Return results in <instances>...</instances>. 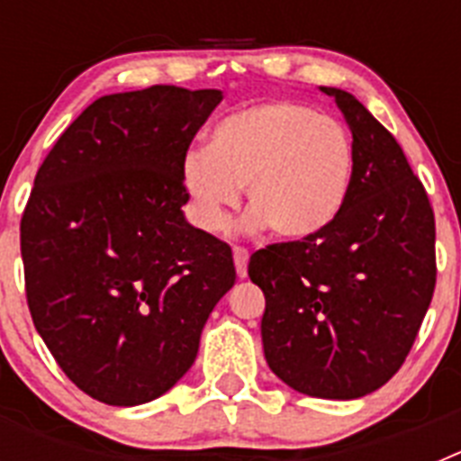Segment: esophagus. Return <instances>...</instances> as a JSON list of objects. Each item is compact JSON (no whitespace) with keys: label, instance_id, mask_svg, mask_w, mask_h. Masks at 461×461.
<instances>
[{"label":"esophagus","instance_id":"obj_1","mask_svg":"<svg viewBox=\"0 0 461 461\" xmlns=\"http://www.w3.org/2000/svg\"><path fill=\"white\" fill-rule=\"evenodd\" d=\"M233 260H235V270H238L240 279L247 276V266H249V251L244 247H235L233 249Z\"/></svg>","mask_w":461,"mask_h":461}]
</instances>
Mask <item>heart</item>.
Listing matches in <instances>:
<instances>
[{
	"mask_svg": "<svg viewBox=\"0 0 461 461\" xmlns=\"http://www.w3.org/2000/svg\"><path fill=\"white\" fill-rule=\"evenodd\" d=\"M191 219L207 233L226 228L244 186L254 226L291 242L323 235L341 217L356 180L351 133L319 110L270 101L223 117L207 149L182 157Z\"/></svg>",
	"mask_w": 461,
	"mask_h": 461,
	"instance_id": "heart-1",
	"label": "heart"
}]
</instances>
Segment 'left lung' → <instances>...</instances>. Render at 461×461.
<instances>
[{"mask_svg": "<svg viewBox=\"0 0 461 461\" xmlns=\"http://www.w3.org/2000/svg\"><path fill=\"white\" fill-rule=\"evenodd\" d=\"M321 92L351 129V198L319 238L256 251L249 276L266 295L260 337L272 372L309 397L357 399L409 356L437 284V230L393 133L353 94Z\"/></svg>", "mask_w": 461, "mask_h": 461, "instance_id": "8db88e82", "label": "left lung"}]
</instances>
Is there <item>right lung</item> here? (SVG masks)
I'll return each instance as SVG.
<instances>
[{
	"instance_id": "right-lung-1",
	"label": "right lung",
	"mask_w": 461,
	"mask_h": 461,
	"mask_svg": "<svg viewBox=\"0 0 461 461\" xmlns=\"http://www.w3.org/2000/svg\"><path fill=\"white\" fill-rule=\"evenodd\" d=\"M221 99L175 85L101 96L36 173L20 223L27 304L62 372L104 404L168 393L235 284L230 247L182 212V157Z\"/></svg>"
}]
</instances>
